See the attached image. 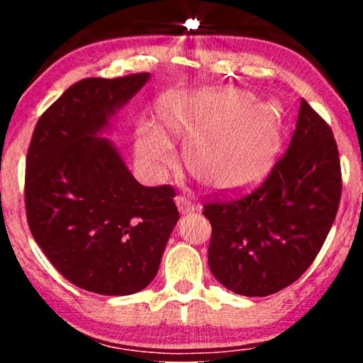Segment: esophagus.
<instances>
[{"label":"esophagus","instance_id":"34e87169","mask_svg":"<svg viewBox=\"0 0 363 363\" xmlns=\"http://www.w3.org/2000/svg\"><path fill=\"white\" fill-rule=\"evenodd\" d=\"M176 205H177V208H179V211L182 213V214H186V213H192L194 210H195V203L192 200L189 199V196H186V195H177L176 196Z\"/></svg>","mask_w":363,"mask_h":363}]
</instances>
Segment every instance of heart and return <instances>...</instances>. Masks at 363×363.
<instances>
[{"instance_id":"b5f03b06","label":"heart","mask_w":363,"mask_h":363,"mask_svg":"<svg viewBox=\"0 0 363 363\" xmlns=\"http://www.w3.org/2000/svg\"><path fill=\"white\" fill-rule=\"evenodd\" d=\"M158 116L168 130H192L182 150L186 167L195 179L219 192L259 179L280 145V113L240 91L168 96L158 104ZM139 152L162 168L176 163L168 144L152 131L139 136Z\"/></svg>"}]
</instances>
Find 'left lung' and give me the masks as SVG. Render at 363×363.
Here are the masks:
<instances>
[{
  "instance_id": "8db88e82",
  "label": "left lung",
  "mask_w": 363,
  "mask_h": 363,
  "mask_svg": "<svg viewBox=\"0 0 363 363\" xmlns=\"http://www.w3.org/2000/svg\"><path fill=\"white\" fill-rule=\"evenodd\" d=\"M341 163L333 131L301 99L296 128L266 179L250 194L214 196L208 264L220 285L243 296H269L303 275L335 223Z\"/></svg>"
}]
</instances>
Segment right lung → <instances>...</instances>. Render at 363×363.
<instances>
[{
	"label": "right lung",
	"instance_id": "add662e5",
	"mask_svg": "<svg viewBox=\"0 0 363 363\" xmlns=\"http://www.w3.org/2000/svg\"><path fill=\"white\" fill-rule=\"evenodd\" d=\"M150 78H84L40 116L26 162V210L43 253L70 284L107 296L144 290L179 219L174 187H145L107 139L110 115Z\"/></svg>",
	"mask_w": 363,
	"mask_h": 363
}]
</instances>
